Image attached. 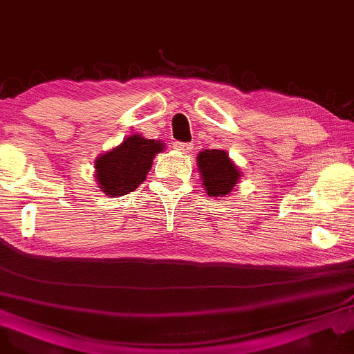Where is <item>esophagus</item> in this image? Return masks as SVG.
I'll use <instances>...</instances> for the list:
<instances>
[{"mask_svg":"<svg viewBox=\"0 0 354 354\" xmlns=\"http://www.w3.org/2000/svg\"><path fill=\"white\" fill-rule=\"evenodd\" d=\"M174 149L180 150L181 153H189V151H192V149H194V145H192V144H183V142H176V144H174Z\"/></svg>","mask_w":354,"mask_h":354,"instance_id":"obj_1","label":"esophagus"}]
</instances>
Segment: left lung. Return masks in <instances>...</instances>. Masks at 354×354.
Here are the masks:
<instances>
[{"instance_id": "1", "label": "left lung", "mask_w": 354, "mask_h": 354, "mask_svg": "<svg viewBox=\"0 0 354 354\" xmlns=\"http://www.w3.org/2000/svg\"><path fill=\"white\" fill-rule=\"evenodd\" d=\"M198 167L205 191L214 198L230 194L236 181L240 180V171L223 150L201 151L198 155Z\"/></svg>"}]
</instances>
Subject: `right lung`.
Here are the masks:
<instances>
[{
  "label": "right lung",
  "mask_w": 354,
  "mask_h": 354,
  "mask_svg": "<svg viewBox=\"0 0 354 354\" xmlns=\"http://www.w3.org/2000/svg\"><path fill=\"white\" fill-rule=\"evenodd\" d=\"M163 150L158 140L142 136L127 137L119 147L96 160V180L102 192L114 198L136 191L145 180L153 156Z\"/></svg>",
  "instance_id": "1"
}]
</instances>
